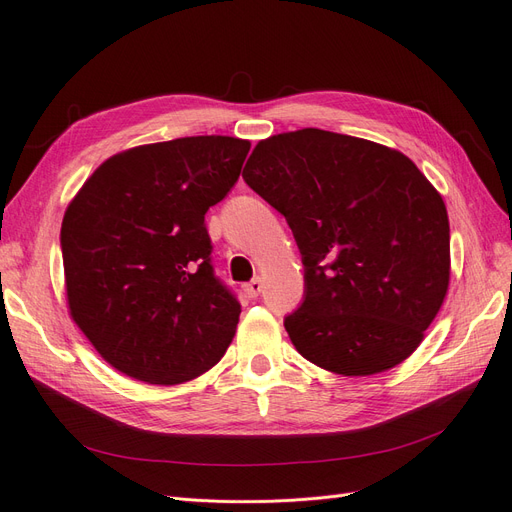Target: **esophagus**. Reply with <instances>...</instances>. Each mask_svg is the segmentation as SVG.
<instances>
[{
    "label": "esophagus",
    "instance_id": "esophagus-1",
    "mask_svg": "<svg viewBox=\"0 0 512 512\" xmlns=\"http://www.w3.org/2000/svg\"><path fill=\"white\" fill-rule=\"evenodd\" d=\"M262 288H265V284H262L260 277H256V280H252L250 284H245V286H243L245 294H247V297H250V299H256L258 294L262 292Z\"/></svg>",
    "mask_w": 512,
    "mask_h": 512
}]
</instances>
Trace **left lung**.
I'll list each match as a JSON object with an SVG mask.
<instances>
[{
    "label": "left lung",
    "instance_id": "8db88e82",
    "mask_svg": "<svg viewBox=\"0 0 512 512\" xmlns=\"http://www.w3.org/2000/svg\"><path fill=\"white\" fill-rule=\"evenodd\" d=\"M243 179L280 211L305 265V301L284 320L303 359L374 376L421 346L451 282L440 192L404 153L303 128L260 141Z\"/></svg>",
    "mask_w": 512,
    "mask_h": 512
}]
</instances>
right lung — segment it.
Here are the masks:
<instances>
[{
	"label": "right lung",
	"mask_w": 512,
	"mask_h": 512,
	"mask_svg": "<svg viewBox=\"0 0 512 512\" xmlns=\"http://www.w3.org/2000/svg\"><path fill=\"white\" fill-rule=\"evenodd\" d=\"M250 141L185 136L104 160L61 222L76 327L123 376L175 386L218 363L241 305L213 277L209 207L237 183Z\"/></svg>",
	"instance_id": "obj_1"
}]
</instances>
